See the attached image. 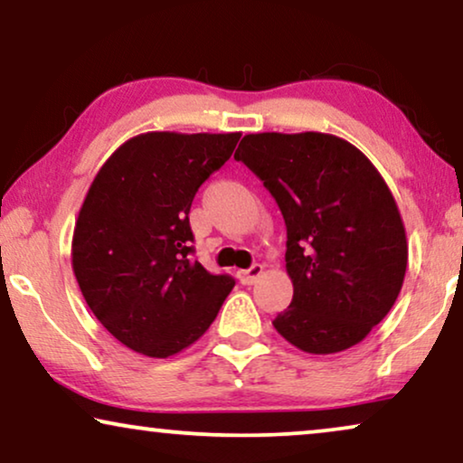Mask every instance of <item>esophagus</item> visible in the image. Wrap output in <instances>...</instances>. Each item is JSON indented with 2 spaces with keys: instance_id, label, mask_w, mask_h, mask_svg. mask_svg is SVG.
Here are the masks:
<instances>
[{
  "instance_id": "1",
  "label": "esophagus",
  "mask_w": 463,
  "mask_h": 463,
  "mask_svg": "<svg viewBox=\"0 0 463 463\" xmlns=\"http://www.w3.org/2000/svg\"><path fill=\"white\" fill-rule=\"evenodd\" d=\"M264 272V266L262 264H253L251 269H247V270H239V281L243 283V285H253L260 279V275H262Z\"/></svg>"
}]
</instances>
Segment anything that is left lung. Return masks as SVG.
Returning a JSON list of instances; mask_svg holds the SVG:
<instances>
[{
  "label": "left lung",
  "instance_id": "left-lung-1",
  "mask_svg": "<svg viewBox=\"0 0 463 463\" xmlns=\"http://www.w3.org/2000/svg\"><path fill=\"white\" fill-rule=\"evenodd\" d=\"M234 159L264 182L288 226L294 299L275 329L310 354L364 340L407 270L405 226L380 172L350 142L321 132L247 134Z\"/></svg>",
  "mask_w": 463,
  "mask_h": 463
}]
</instances>
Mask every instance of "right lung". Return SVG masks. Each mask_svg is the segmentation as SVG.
Here are the masks:
<instances>
[{"label": "right lung", "mask_w": 463, "mask_h": 463, "mask_svg": "<svg viewBox=\"0 0 463 463\" xmlns=\"http://www.w3.org/2000/svg\"><path fill=\"white\" fill-rule=\"evenodd\" d=\"M234 134L148 132L100 167L73 232V272L94 317L123 346L167 359L210 329L234 288L191 260L194 193L222 167Z\"/></svg>", "instance_id": "add662e5"}]
</instances>
